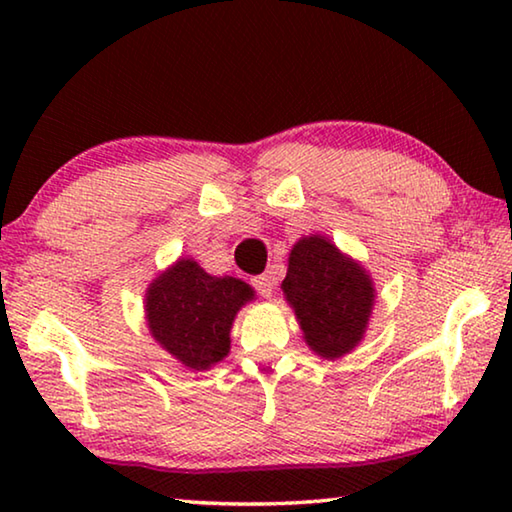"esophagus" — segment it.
<instances>
[{
  "label": "esophagus",
  "instance_id": "1",
  "mask_svg": "<svg viewBox=\"0 0 512 512\" xmlns=\"http://www.w3.org/2000/svg\"><path fill=\"white\" fill-rule=\"evenodd\" d=\"M253 287H255V291L259 293V296L271 298V293L275 289V273L273 271H266L262 275L253 277Z\"/></svg>",
  "mask_w": 512,
  "mask_h": 512
}]
</instances>
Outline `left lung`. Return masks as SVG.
I'll return each mask as SVG.
<instances>
[{"label": "left lung", "mask_w": 512, "mask_h": 512, "mask_svg": "<svg viewBox=\"0 0 512 512\" xmlns=\"http://www.w3.org/2000/svg\"><path fill=\"white\" fill-rule=\"evenodd\" d=\"M282 289L305 341L320 357H343L361 341L375 298L372 282L327 239L314 235L293 246Z\"/></svg>", "instance_id": "obj_1"}]
</instances>
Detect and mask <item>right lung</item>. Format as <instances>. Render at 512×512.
I'll use <instances>...</instances> for the list:
<instances>
[{
  "instance_id": "add662e5",
  "label": "right lung",
  "mask_w": 512,
  "mask_h": 512,
  "mask_svg": "<svg viewBox=\"0 0 512 512\" xmlns=\"http://www.w3.org/2000/svg\"><path fill=\"white\" fill-rule=\"evenodd\" d=\"M253 289L237 277H212L192 259L162 273L146 293L151 334L187 368L205 370L230 350V327Z\"/></svg>"
}]
</instances>
